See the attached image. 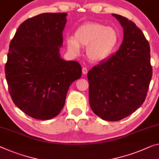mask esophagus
<instances>
[{"label":"esophagus","mask_w":159,"mask_h":159,"mask_svg":"<svg viewBox=\"0 0 159 159\" xmlns=\"http://www.w3.org/2000/svg\"><path fill=\"white\" fill-rule=\"evenodd\" d=\"M87 72H88L87 68H86V67H83L82 68V73H83V74L86 75L87 73Z\"/></svg>","instance_id":"esophagus-1"}]
</instances>
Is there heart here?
<instances>
[{
  "label": "heart",
  "mask_w": 159,
  "mask_h": 159,
  "mask_svg": "<svg viewBox=\"0 0 159 159\" xmlns=\"http://www.w3.org/2000/svg\"><path fill=\"white\" fill-rule=\"evenodd\" d=\"M119 42V34L114 28L98 23H87L76 29L75 37L67 38V46L75 54L80 52L81 46L87 47L88 59L92 62H102L110 57Z\"/></svg>",
  "instance_id": "b5f03b06"
}]
</instances>
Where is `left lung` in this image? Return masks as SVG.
<instances>
[{
  "label": "left lung",
  "mask_w": 159,
  "mask_h": 159,
  "mask_svg": "<svg viewBox=\"0 0 159 159\" xmlns=\"http://www.w3.org/2000/svg\"><path fill=\"white\" fill-rule=\"evenodd\" d=\"M112 16L124 29V40L115 55L88 72L89 105L107 121L130 115L144 102L152 77L150 46L134 22Z\"/></svg>",
  "instance_id": "left-lung-1"
}]
</instances>
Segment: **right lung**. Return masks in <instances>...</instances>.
Listing matches in <instances>:
<instances>
[{
  "instance_id": "add662e5",
  "label": "right lung",
  "mask_w": 159,
  "mask_h": 159,
  "mask_svg": "<svg viewBox=\"0 0 159 159\" xmlns=\"http://www.w3.org/2000/svg\"><path fill=\"white\" fill-rule=\"evenodd\" d=\"M66 13H47L21 23L10 43L5 66L14 104L32 118L48 120L59 114L72 83L80 79L76 61L60 57Z\"/></svg>"
}]
</instances>
